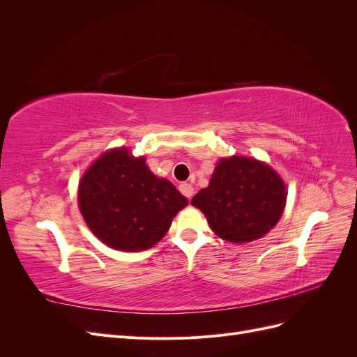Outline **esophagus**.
<instances>
[{
  "mask_svg": "<svg viewBox=\"0 0 357 357\" xmlns=\"http://www.w3.org/2000/svg\"><path fill=\"white\" fill-rule=\"evenodd\" d=\"M178 189H180V192L183 193V195H185L189 199L193 197V193H195V190H193L192 185H189V183H181V185L178 186Z\"/></svg>",
  "mask_w": 357,
  "mask_h": 357,
  "instance_id": "obj_1",
  "label": "esophagus"
}]
</instances>
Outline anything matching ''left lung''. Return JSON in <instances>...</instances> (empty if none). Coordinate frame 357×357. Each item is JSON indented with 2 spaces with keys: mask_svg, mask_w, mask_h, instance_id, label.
I'll use <instances>...</instances> for the list:
<instances>
[{
  "mask_svg": "<svg viewBox=\"0 0 357 357\" xmlns=\"http://www.w3.org/2000/svg\"><path fill=\"white\" fill-rule=\"evenodd\" d=\"M286 185L264 162L245 158H222L208 186L190 204L199 208L210 228L229 243H250L271 231L286 205Z\"/></svg>",
  "mask_w": 357,
  "mask_h": 357,
  "instance_id": "left-lung-1",
  "label": "left lung"
}]
</instances>
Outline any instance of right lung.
<instances>
[{
	"mask_svg": "<svg viewBox=\"0 0 357 357\" xmlns=\"http://www.w3.org/2000/svg\"><path fill=\"white\" fill-rule=\"evenodd\" d=\"M188 198L171 181L156 177L146 159L126 147L105 152L79 183V207L89 229L122 252L153 247L168 232Z\"/></svg>",
	"mask_w": 357,
	"mask_h": 357,
	"instance_id": "right-lung-1",
	"label": "right lung"
}]
</instances>
